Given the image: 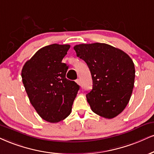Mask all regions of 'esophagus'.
Wrapping results in <instances>:
<instances>
[{
	"instance_id": "obj_1",
	"label": "esophagus",
	"mask_w": 154,
	"mask_h": 154,
	"mask_svg": "<svg viewBox=\"0 0 154 154\" xmlns=\"http://www.w3.org/2000/svg\"><path fill=\"white\" fill-rule=\"evenodd\" d=\"M75 82H76L79 85H80V86L81 85V81L80 79H76V81H75Z\"/></svg>"
}]
</instances>
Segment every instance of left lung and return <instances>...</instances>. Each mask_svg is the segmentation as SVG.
Masks as SVG:
<instances>
[{
	"label": "left lung",
	"mask_w": 154,
	"mask_h": 154,
	"mask_svg": "<svg viewBox=\"0 0 154 154\" xmlns=\"http://www.w3.org/2000/svg\"><path fill=\"white\" fill-rule=\"evenodd\" d=\"M73 48L91 73L93 88L86 94L91 110L106 119L117 116L126 107L134 88L132 59L121 49L106 43L79 44Z\"/></svg>",
	"instance_id": "1"
}]
</instances>
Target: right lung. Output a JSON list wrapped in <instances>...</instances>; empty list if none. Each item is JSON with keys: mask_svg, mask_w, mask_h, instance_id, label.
Here are the masks:
<instances>
[{"mask_svg": "<svg viewBox=\"0 0 154 154\" xmlns=\"http://www.w3.org/2000/svg\"><path fill=\"white\" fill-rule=\"evenodd\" d=\"M70 45L54 43L41 48L24 64L22 81L30 102L43 120L57 123L71 113L80 86L66 78L62 63Z\"/></svg>", "mask_w": 154, "mask_h": 154, "instance_id": "add662e5", "label": "right lung"}]
</instances>
